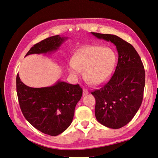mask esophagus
I'll return each instance as SVG.
<instances>
[{
  "mask_svg": "<svg viewBox=\"0 0 158 158\" xmlns=\"http://www.w3.org/2000/svg\"><path fill=\"white\" fill-rule=\"evenodd\" d=\"M88 94V90H86V89H83V96H85V95H86Z\"/></svg>",
  "mask_w": 158,
  "mask_h": 158,
  "instance_id": "obj_1",
  "label": "esophagus"
}]
</instances>
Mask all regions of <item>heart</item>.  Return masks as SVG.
Returning <instances> with one entry per match:
<instances>
[{"label": "heart", "mask_w": 158, "mask_h": 158, "mask_svg": "<svg viewBox=\"0 0 158 158\" xmlns=\"http://www.w3.org/2000/svg\"><path fill=\"white\" fill-rule=\"evenodd\" d=\"M117 62V56L108 47L90 45L78 50L70 61L69 71L76 77L84 71L88 84L101 85L112 75Z\"/></svg>", "instance_id": "b5f03b06"}]
</instances>
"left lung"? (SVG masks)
Returning <instances> with one entry per match:
<instances>
[{"mask_svg": "<svg viewBox=\"0 0 158 158\" xmlns=\"http://www.w3.org/2000/svg\"><path fill=\"white\" fill-rule=\"evenodd\" d=\"M92 34L113 43L118 55L117 66L110 80L101 88L92 92L96 100L95 116L106 127L121 128L134 117L143 101V65L135 49L128 42L114 35Z\"/></svg>", "mask_w": 158, "mask_h": 158, "instance_id": "1", "label": "left lung"}]
</instances>
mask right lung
Wrapping results in <instances>:
<instances>
[{
  "instance_id": "add662e5",
  "label": "right lung",
  "mask_w": 158,
  "mask_h": 158,
  "mask_svg": "<svg viewBox=\"0 0 158 158\" xmlns=\"http://www.w3.org/2000/svg\"><path fill=\"white\" fill-rule=\"evenodd\" d=\"M68 37L59 35L34 45L26 56L56 51ZM17 93L25 118L35 128L45 134L56 136L72 123L76 104L82 95L79 84L58 80L49 87L31 88L21 82L17 74Z\"/></svg>"
}]
</instances>
